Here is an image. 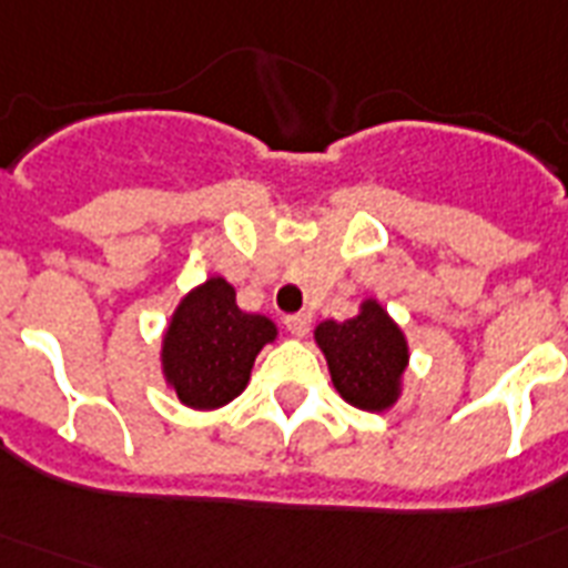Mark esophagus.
Masks as SVG:
<instances>
[{
  "label": "esophagus",
  "mask_w": 568,
  "mask_h": 568,
  "mask_svg": "<svg viewBox=\"0 0 568 568\" xmlns=\"http://www.w3.org/2000/svg\"><path fill=\"white\" fill-rule=\"evenodd\" d=\"M310 321H313V315L310 313H295V315H287V318H284V327L290 329V335L301 338V335H307Z\"/></svg>",
  "instance_id": "obj_1"
}]
</instances>
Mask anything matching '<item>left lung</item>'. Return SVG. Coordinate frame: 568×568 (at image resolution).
I'll return each mask as SVG.
<instances>
[{
  "label": "left lung",
  "mask_w": 568,
  "mask_h": 568,
  "mask_svg": "<svg viewBox=\"0 0 568 568\" xmlns=\"http://www.w3.org/2000/svg\"><path fill=\"white\" fill-rule=\"evenodd\" d=\"M327 358L335 393L355 409L386 413L404 393L409 341L378 298H364L346 321H321L313 329Z\"/></svg>",
  "instance_id": "obj_1"
}]
</instances>
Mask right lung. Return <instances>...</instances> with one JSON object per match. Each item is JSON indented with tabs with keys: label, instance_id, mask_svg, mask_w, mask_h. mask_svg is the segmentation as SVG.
Segmentation results:
<instances>
[{
	"label": "right lung",
	"instance_id": "obj_1",
	"mask_svg": "<svg viewBox=\"0 0 568 568\" xmlns=\"http://www.w3.org/2000/svg\"><path fill=\"white\" fill-rule=\"evenodd\" d=\"M278 338L275 321L244 313L224 275H210L184 293L162 333V375L190 409L210 413L239 398L258 353Z\"/></svg>",
	"mask_w": 568,
	"mask_h": 568
}]
</instances>
